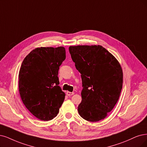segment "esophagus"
Returning <instances> with one entry per match:
<instances>
[{
	"mask_svg": "<svg viewBox=\"0 0 147 147\" xmlns=\"http://www.w3.org/2000/svg\"><path fill=\"white\" fill-rule=\"evenodd\" d=\"M74 94V92H69V91H67V94L68 96H72V95H73Z\"/></svg>",
	"mask_w": 147,
	"mask_h": 147,
	"instance_id": "1",
	"label": "esophagus"
}]
</instances>
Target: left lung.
I'll list each match as a JSON object with an SVG mask.
<instances>
[{
  "label": "left lung",
  "mask_w": 147,
  "mask_h": 147,
  "mask_svg": "<svg viewBox=\"0 0 147 147\" xmlns=\"http://www.w3.org/2000/svg\"><path fill=\"white\" fill-rule=\"evenodd\" d=\"M69 51L82 81L79 115L92 122L102 120L115 107L121 93V65L101 45L70 46Z\"/></svg>",
  "instance_id": "left-lung-1"
}]
</instances>
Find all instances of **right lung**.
<instances>
[{"label": "right lung", "instance_id": "obj_1", "mask_svg": "<svg viewBox=\"0 0 147 147\" xmlns=\"http://www.w3.org/2000/svg\"><path fill=\"white\" fill-rule=\"evenodd\" d=\"M66 57L63 47H40L24 59L19 73V94L24 104L37 119L52 120L65 94L58 85L59 67Z\"/></svg>", "mask_w": 147, "mask_h": 147}]
</instances>
